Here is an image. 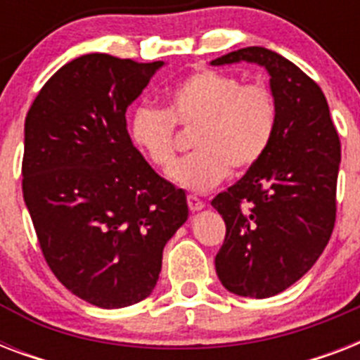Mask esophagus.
<instances>
[{
  "label": "esophagus",
  "instance_id": "34e87169",
  "mask_svg": "<svg viewBox=\"0 0 360 360\" xmlns=\"http://www.w3.org/2000/svg\"><path fill=\"white\" fill-rule=\"evenodd\" d=\"M186 200H188V207H191L192 213H198V211H202V209L205 207V203H203L198 196H194V194H191Z\"/></svg>",
  "mask_w": 360,
  "mask_h": 360
}]
</instances>
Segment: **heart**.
Returning a JSON list of instances; mask_svg holds the SVG:
<instances>
[{"label":"heart","instance_id":"obj_1","mask_svg":"<svg viewBox=\"0 0 360 360\" xmlns=\"http://www.w3.org/2000/svg\"><path fill=\"white\" fill-rule=\"evenodd\" d=\"M194 129L192 153L175 164L169 179L192 192H207L233 169H248L267 153L276 129V103L263 84H243L202 69L169 91L166 112L140 106L129 134L143 157L160 169L175 158V125Z\"/></svg>","mask_w":360,"mask_h":360}]
</instances>
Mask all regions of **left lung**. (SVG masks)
<instances>
[{
    "label": "left lung",
    "instance_id": "1",
    "mask_svg": "<svg viewBox=\"0 0 360 360\" xmlns=\"http://www.w3.org/2000/svg\"><path fill=\"white\" fill-rule=\"evenodd\" d=\"M243 61L267 70L276 129L259 162L211 202L226 222L214 267L228 291L265 299L304 276L329 243L340 140L323 91L290 59L248 46L211 65Z\"/></svg>",
    "mask_w": 360,
    "mask_h": 360
}]
</instances>
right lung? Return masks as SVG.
I'll return each mask as SVG.
<instances>
[{"mask_svg": "<svg viewBox=\"0 0 360 360\" xmlns=\"http://www.w3.org/2000/svg\"><path fill=\"white\" fill-rule=\"evenodd\" d=\"M162 65L80 56L25 117L22 192L44 259L98 308L151 295L164 246L188 219L185 191L147 164L127 130V108Z\"/></svg>", "mask_w": 360, "mask_h": 360, "instance_id": "right-lung-1", "label": "right lung"}]
</instances>
